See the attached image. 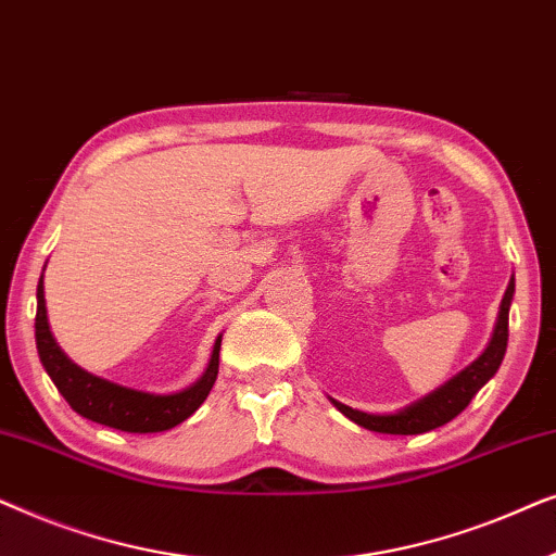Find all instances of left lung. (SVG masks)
<instances>
[{"mask_svg": "<svg viewBox=\"0 0 556 556\" xmlns=\"http://www.w3.org/2000/svg\"><path fill=\"white\" fill-rule=\"evenodd\" d=\"M511 299H514V278L506 288L504 301H501L496 329H493L491 344L485 346V352L478 356L470 367L458 371L453 379H447V382L443 387H438L435 392H430L428 397L417 400L409 407L392 415L359 413V409L341 405L337 400H331L333 407H337L341 415H346L352 422L362 425V428L375 430V432H387V435H420V432L435 430L440 425L451 422L455 415H460L463 409L468 407V402L476 397V392L481 390L493 375H496L501 362H504L506 344H508V306H511Z\"/></svg>", "mask_w": 556, "mask_h": 556, "instance_id": "obj_1", "label": "left lung"}]
</instances>
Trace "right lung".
<instances>
[{
    "instance_id": "right-lung-1",
    "label": "right lung",
    "mask_w": 556,
    "mask_h": 556,
    "mask_svg": "<svg viewBox=\"0 0 556 556\" xmlns=\"http://www.w3.org/2000/svg\"><path fill=\"white\" fill-rule=\"evenodd\" d=\"M35 341L37 354L45 371H48L58 392L63 394L75 413L88 417L105 428H116L124 432H164L174 425L185 422L197 407L207 400L217 379L219 369V344L223 337H217L215 349L207 371L197 379L187 390L174 394H151L139 392L131 387H121L109 379L90 375L80 369L78 364L67 359L63 349L58 346L48 324V308H45V286L42 278L37 283V316H35Z\"/></svg>"
}]
</instances>
